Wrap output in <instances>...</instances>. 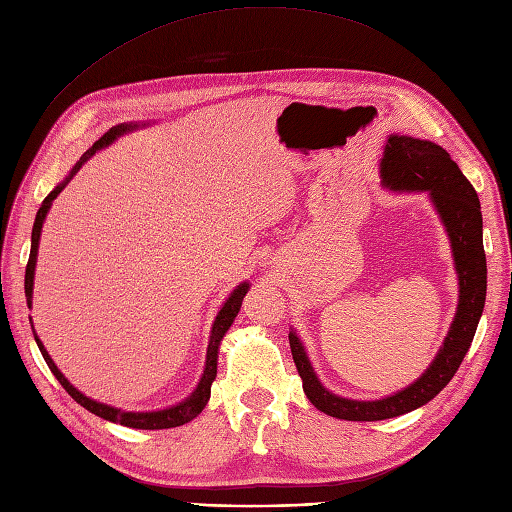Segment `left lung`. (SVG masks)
<instances>
[{
	"label": "left lung",
	"mask_w": 512,
	"mask_h": 512,
	"mask_svg": "<svg viewBox=\"0 0 512 512\" xmlns=\"http://www.w3.org/2000/svg\"><path fill=\"white\" fill-rule=\"evenodd\" d=\"M381 177L383 186L391 190H426L430 194L450 235L461 298H458L456 318L443 348L422 378H417L411 387L374 402L339 398L326 391L313 374L300 339L296 333H290L292 357L303 378L307 398L322 413L348 419V422H376V419L398 417L435 398L463 363L478 329L484 298H487V257L482 246L480 201L474 186L461 173L450 153L428 140L389 136L381 162Z\"/></svg>",
	"instance_id": "left-lung-1"
}]
</instances>
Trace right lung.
Returning a JSON list of instances; mask_svg holds the SVG:
<instances>
[{
	"label": "right lung",
	"instance_id": "add662e5",
	"mask_svg": "<svg viewBox=\"0 0 512 512\" xmlns=\"http://www.w3.org/2000/svg\"><path fill=\"white\" fill-rule=\"evenodd\" d=\"M127 129H131V125H116L112 127L110 131H106L93 147H90L86 151V155L82 157L80 162H77L71 170V175L64 179L60 186L56 190H51L47 196L43 205L38 207V214H36V220H34V229H32V248H30V259H28V266H25V298H28V307H32V287H34V268H36V253H38V240H41V229H43V222H45V216L49 212L51 207V201L56 199V196L62 192V188L67 186V183L71 181V177L80 170V166L88 160L90 155H93L95 151H99L101 147H108L110 142H114L116 138H119L121 134H125ZM246 290H248V283H242L238 285V290H233V294L227 298V303L222 305V309L218 311L216 316V322L212 326V337H209V346H207V361H205V372H203V378L201 383L196 385L194 393L188 398L183 400L181 404L177 406H170V409H164V411H153V413H131V411H121V409H114V406H108V404H101V402H95L86 398L84 393L77 391L67 378L62 376V372L56 368V363L51 361V357L47 355V350L43 348L41 339L36 337L34 333V339L38 348H41V355L45 359V363L49 365L51 374H54L58 378V383L67 389L69 396L77 402L82 404L84 409H88L90 413H95L103 419H108V422H116V424H123V426H129V428H140V430H162V428H175V426H181V424H188L190 419H194L196 415H199L205 404L209 400V393H212V383L216 378V363H218V346H220V339L225 337V333L229 331V326L233 324L235 316H238V311L242 307V298L246 296ZM32 322V320H30Z\"/></svg>",
	"mask_w": 512,
	"mask_h": 512
}]
</instances>
